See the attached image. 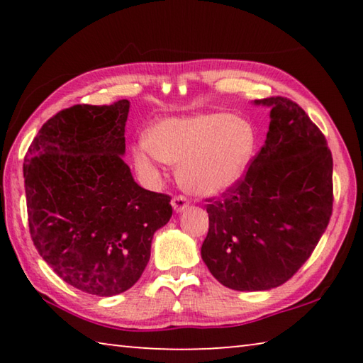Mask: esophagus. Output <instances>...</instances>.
<instances>
[{"label": "esophagus", "instance_id": "esophagus-1", "mask_svg": "<svg viewBox=\"0 0 363 363\" xmlns=\"http://www.w3.org/2000/svg\"><path fill=\"white\" fill-rule=\"evenodd\" d=\"M171 205H173L176 213H182L184 210H187L189 208V200L184 195H177L174 196L173 201H171Z\"/></svg>", "mask_w": 363, "mask_h": 363}]
</instances>
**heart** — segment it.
Returning a JSON list of instances; mask_svg holds the SVG:
<instances>
[{
    "label": "heart",
    "mask_w": 363,
    "mask_h": 363,
    "mask_svg": "<svg viewBox=\"0 0 363 363\" xmlns=\"http://www.w3.org/2000/svg\"><path fill=\"white\" fill-rule=\"evenodd\" d=\"M134 149L140 173L157 177L158 160L177 167V181L200 196L224 194L247 173L256 149L250 121L227 112L196 113L157 123Z\"/></svg>",
    "instance_id": "1"
}]
</instances>
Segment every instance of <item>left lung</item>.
I'll use <instances>...</instances> for the list:
<instances>
[{"label": "left lung", "instance_id": "8db88e82", "mask_svg": "<svg viewBox=\"0 0 363 363\" xmlns=\"http://www.w3.org/2000/svg\"><path fill=\"white\" fill-rule=\"evenodd\" d=\"M266 143L235 186L206 200L201 259L219 284L264 291L309 259L333 211V158L322 131L296 102L275 96Z\"/></svg>", "mask_w": 363, "mask_h": 363}]
</instances>
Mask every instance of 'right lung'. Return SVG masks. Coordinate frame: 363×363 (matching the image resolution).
<instances>
[{
	"mask_svg": "<svg viewBox=\"0 0 363 363\" xmlns=\"http://www.w3.org/2000/svg\"><path fill=\"white\" fill-rule=\"evenodd\" d=\"M130 101L73 106L49 118L23 162L30 235L67 284L96 296L130 290L168 223L171 196L145 190L123 162Z\"/></svg>",
	"mask_w": 363,
	"mask_h": 363,
	"instance_id": "1",
	"label": "right lung"
}]
</instances>
